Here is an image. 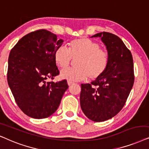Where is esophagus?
Here are the masks:
<instances>
[{
    "mask_svg": "<svg viewBox=\"0 0 149 149\" xmlns=\"http://www.w3.org/2000/svg\"><path fill=\"white\" fill-rule=\"evenodd\" d=\"M67 84H68L69 86H71V85H72L73 84V82H71V81L68 80V81H67Z\"/></svg>",
    "mask_w": 149,
    "mask_h": 149,
    "instance_id": "obj_1",
    "label": "esophagus"
}]
</instances>
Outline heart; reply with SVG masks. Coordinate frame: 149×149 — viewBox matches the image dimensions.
Instances as JSON below:
<instances>
[{"instance_id": "heart-1", "label": "heart", "mask_w": 149, "mask_h": 149, "mask_svg": "<svg viewBox=\"0 0 149 149\" xmlns=\"http://www.w3.org/2000/svg\"><path fill=\"white\" fill-rule=\"evenodd\" d=\"M76 58V67L61 71L63 78L69 81H80L87 78L95 80L100 78L108 67V52L100 47L98 43L86 37L73 39L67 43V49L59 46L54 52V61L61 69L67 68L71 59Z\"/></svg>"}]
</instances>
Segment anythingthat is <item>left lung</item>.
<instances>
[{
	"label": "left lung",
	"instance_id": "1",
	"mask_svg": "<svg viewBox=\"0 0 149 149\" xmlns=\"http://www.w3.org/2000/svg\"><path fill=\"white\" fill-rule=\"evenodd\" d=\"M109 54V64L100 78L81 84L80 106L89 119L102 122L116 116L125 104L134 82L132 53L121 39L108 32L99 33Z\"/></svg>",
	"mask_w": 149,
	"mask_h": 149
}]
</instances>
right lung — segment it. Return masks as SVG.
I'll use <instances>...</instances> for the list:
<instances>
[{"mask_svg": "<svg viewBox=\"0 0 149 149\" xmlns=\"http://www.w3.org/2000/svg\"><path fill=\"white\" fill-rule=\"evenodd\" d=\"M63 39L47 30L26 35L11 49L7 82L20 110L33 118H45L56 112L68 88L66 80L54 82L59 75L54 52Z\"/></svg>", "mask_w": 149, "mask_h": 149, "instance_id": "1", "label": "right lung"}]
</instances>
